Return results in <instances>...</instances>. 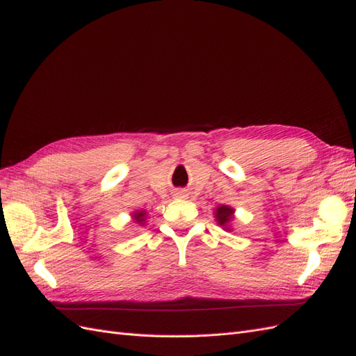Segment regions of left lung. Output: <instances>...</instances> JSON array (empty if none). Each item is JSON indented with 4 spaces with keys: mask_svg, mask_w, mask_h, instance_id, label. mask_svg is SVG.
Instances as JSON below:
<instances>
[{
    "mask_svg": "<svg viewBox=\"0 0 356 356\" xmlns=\"http://www.w3.org/2000/svg\"><path fill=\"white\" fill-rule=\"evenodd\" d=\"M231 214H232L231 208L227 207V205H223V207H219L218 210H216V219H218V222L220 225H227L231 220Z\"/></svg>",
    "mask_w": 356,
    "mask_h": 356,
    "instance_id": "obj_1",
    "label": "left lung"
}]
</instances>
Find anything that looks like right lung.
I'll list each match as a JSON object with an SVG mask.
<instances>
[{"label":"right lung","mask_w":356,"mask_h":356,"mask_svg":"<svg viewBox=\"0 0 356 356\" xmlns=\"http://www.w3.org/2000/svg\"><path fill=\"white\" fill-rule=\"evenodd\" d=\"M143 216H145L143 211H142V213H137V214H136V220H137V222H142V220H143Z\"/></svg>","instance_id":"add662e5"}]
</instances>
